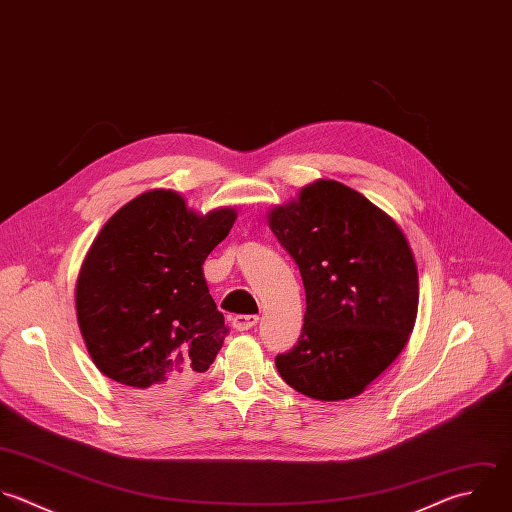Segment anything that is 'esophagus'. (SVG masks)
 Returning a JSON list of instances; mask_svg holds the SVG:
<instances>
[{"label": "esophagus", "instance_id": "1", "mask_svg": "<svg viewBox=\"0 0 512 512\" xmlns=\"http://www.w3.org/2000/svg\"><path fill=\"white\" fill-rule=\"evenodd\" d=\"M257 323H259V317H257V315H235V317H233V327H235L237 331H249V329H253Z\"/></svg>", "mask_w": 512, "mask_h": 512}]
</instances>
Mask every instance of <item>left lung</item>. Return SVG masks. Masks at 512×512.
<instances>
[{
  "label": "left lung",
  "mask_w": 512,
  "mask_h": 512,
  "mask_svg": "<svg viewBox=\"0 0 512 512\" xmlns=\"http://www.w3.org/2000/svg\"><path fill=\"white\" fill-rule=\"evenodd\" d=\"M295 259L307 311L297 345L277 355L287 385L317 401L361 395L405 349L419 273L401 227L359 191L319 179L267 215Z\"/></svg>",
  "instance_id": "obj_1"
}]
</instances>
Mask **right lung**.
<instances>
[{
  "mask_svg": "<svg viewBox=\"0 0 512 512\" xmlns=\"http://www.w3.org/2000/svg\"><path fill=\"white\" fill-rule=\"evenodd\" d=\"M237 211L197 215L171 189L123 205L91 243L75 285L77 325L95 367L145 395L187 387L227 335L203 275Z\"/></svg>",
  "mask_w": 512,
  "mask_h": 512,
  "instance_id": "right-lung-1",
  "label": "right lung"
}]
</instances>
